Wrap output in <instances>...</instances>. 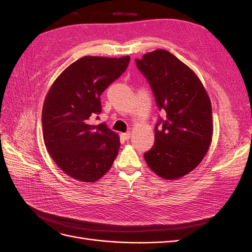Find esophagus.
Segmentation results:
<instances>
[{"instance_id": "1", "label": "esophagus", "mask_w": 252, "mask_h": 252, "mask_svg": "<svg viewBox=\"0 0 252 252\" xmlns=\"http://www.w3.org/2000/svg\"><path fill=\"white\" fill-rule=\"evenodd\" d=\"M122 138H123L124 140H129L130 139V132H125V133H122Z\"/></svg>"}]
</instances>
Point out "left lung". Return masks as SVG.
<instances>
[{
    "mask_svg": "<svg viewBox=\"0 0 252 252\" xmlns=\"http://www.w3.org/2000/svg\"><path fill=\"white\" fill-rule=\"evenodd\" d=\"M147 79L158 108L166 112L155 128V145L144 155L149 168L165 180L192 171L212 140L210 98L190 68L169 51L157 49L135 59Z\"/></svg>",
    "mask_w": 252,
    "mask_h": 252,
    "instance_id": "obj_1",
    "label": "left lung"
}]
</instances>
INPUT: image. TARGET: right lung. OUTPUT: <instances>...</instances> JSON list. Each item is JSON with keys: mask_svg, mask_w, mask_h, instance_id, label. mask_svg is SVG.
<instances>
[{"mask_svg": "<svg viewBox=\"0 0 252 252\" xmlns=\"http://www.w3.org/2000/svg\"><path fill=\"white\" fill-rule=\"evenodd\" d=\"M130 58L83 57L53 82L42 111L43 139L53 161L70 178L94 183L120 148L119 134L90 118L101 113V94L119 79Z\"/></svg>", "mask_w": 252, "mask_h": 252, "instance_id": "1", "label": "right lung"}]
</instances>
